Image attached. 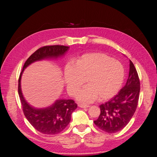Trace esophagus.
Segmentation results:
<instances>
[{"instance_id":"1","label":"esophagus","mask_w":157,"mask_h":157,"mask_svg":"<svg viewBox=\"0 0 157 157\" xmlns=\"http://www.w3.org/2000/svg\"><path fill=\"white\" fill-rule=\"evenodd\" d=\"M78 106L80 107L81 108H87L89 107L88 105H86V104H79Z\"/></svg>"}]
</instances>
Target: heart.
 Wrapping results in <instances>:
<instances>
[{
	"mask_svg": "<svg viewBox=\"0 0 157 157\" xmlns=\"http://www.w3.org/2000/svg\"><path fill=\"white\" fill-rule=\"evenodd\" d=\"M125 78V69L118 60L104 53H90L80 57L75 65L68 63L64 71V79L71 95L86 81L88 85L81 90L77 99L90 103L98 98L108 100L120 90Z\"/></svg>",
	"mask_w": 157,
	"mask_h": 157,
	"instance_id": "heart-1",
	"label": "heart"
}]
</instances>
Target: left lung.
Listing matches in <instances>:
<instances>
[{
    "instance_id": "left-lung-1",
    "label": "left lung",
    "mask_w": 157,
    "mask_h": 157,
    "mask_svg": "<svg viewBox=\"0 0 157 157\" xmlns=\"http://www.w3.org/2000/svg\"><path fill=\"white\" fill-rule=\"evenodd\" d=\"M140 92V81L134 63L130 60L128 78L125 85L111 100L101 104L95 125L108 133L124 128L136 112Z\"/></svg>"
}]
</instances>
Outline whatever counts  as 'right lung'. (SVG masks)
Masks as SVG:
<instances>
[{
    "label": "right lung",
    "instance_id": "add662e5",
    "mask_svg": "<svg viewBox=\"0 0 157 157\" xmlns=\"http://www.w3.org/2000/svg\"><path fill=\"white\" fill-rule=\"evenodd\" d=\"M69 47L61 45L46 46L40 48L25 63L18 79V94L24 115L30 124L40 133L48 135L57 134L63 131L71 121V114L77 108L73 100L59 99L48 108L36 109L30 105L23 96L21 78L24 69L36 61L62 56Z\"/></svg>",
    "mask_w": 157,
    "mask_h": 157
}]
</instances>
